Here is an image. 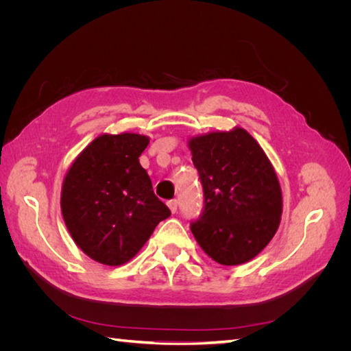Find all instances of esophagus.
I'll use <instances>...</instances> for the list:
<instances>
[{
	"label": "esophagus",
	"instance_id": "34e87169",
	"mask_svg": "<svg viewBox=\"0 0 351 351\" xmlns=\"http://www.w3.org/2000/svg\"><path fill=\"white\" fill-rule=\"evenodd\" d=\"M167 205H168L169 210H171L173 214H176V212H177V206H178V202H177V199H171V200H168V202H167Z\"/></svg>",
	"mask_w": 351,
	"mask_h": 351
}]
</instances>
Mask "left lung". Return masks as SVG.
Instances as JSON below:
<instances>
[{
  "mask_svg": "<svg viewBox=\"0 0 351 351\" xmlns=\"http://www.w3.org/2000/svg\"><path fill=\"white\" fill-rule=\"evenodd\" d=\"M204 187L205 208L192 230L215 262L252 261L272 240L282 214L277 173L261 145L241 127L189 141Z\"/></svg>",
  "mask_w": 351,
  "mask_h": 351,
  "instance_id": "1",
  "label": "left lung"
}]
</instances>
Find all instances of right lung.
Wrapping results in <instances>:
<instances>
[{
  "label": "right lung",
  "mask_w": 351,
  "mask_h": 351,
  "mask_svg": "<svg viewBox=\"0 0 351 351\" xmlns=\"http://www.w3.org/2000/svg\"><path fill=\"white\" fill-rule=\"evenodd\" d=\"M149 137L101 134L74 159L61 189V212L74 243L108 267L129 262L171 215L139 156Z\"/></svg>",
  "instance_id": "obj_1"
}]
</instances>
